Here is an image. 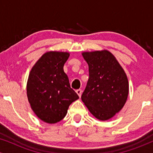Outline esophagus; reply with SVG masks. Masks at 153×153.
Returning a JSON list of instances; mask_svg holds the SVG:
<instances>
[{
  "instance_id": "esophagus-1",
  "label": "esophagus",
  "mask_w": 153,
  "mask_h": 153,
  "mask_svg": "<svg viewBox=\"0 0 153 153\" xmlns=\"http://www.w3.org/2000/svg\"><path fill=\"white\" fill-rule=\"evenodd\" d=\"M76 93L78 94V95H79V97H80L81 96V93H82V90H81V89H78V90H76Z\"/></svg>"
}]
</instances>
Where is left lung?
<instances>
[{"label":"left lung","instance_id":"1","mask_svg":"<svg viewBox=\"0 0 153 153\" xmlns=\"http://www.w3.org/2000/svg\"><path fill=\"white\" fill-rule=\"evenodd\" d=\"M89 79L81 100L100 120L111 118L124 106L129 93L127 75L115 56L107 50L83 52Z\"/></svg>","mask_w":153,"mask_h":153}]
</instances>
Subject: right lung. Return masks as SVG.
Listing matches in <instances>:
<instances>
[{
    "label": "right lung",
    "mask_w": 153,
    "mask_h": 153,
    "mask_svg": "<svg viewBox=\"0 0 153 153\" xmlns=\"http://www.w3.org/2000/svg\"><path fill=\"white\" fill-rule=\"evenodd\" d=\"M69 56L68 52H47L29 74L26 90L31 108L40 120L49 124L63 119L69 106L79 99L63 70Z\"/></svg>",
    "instance_id": "obj_1"
}]
</instances>
